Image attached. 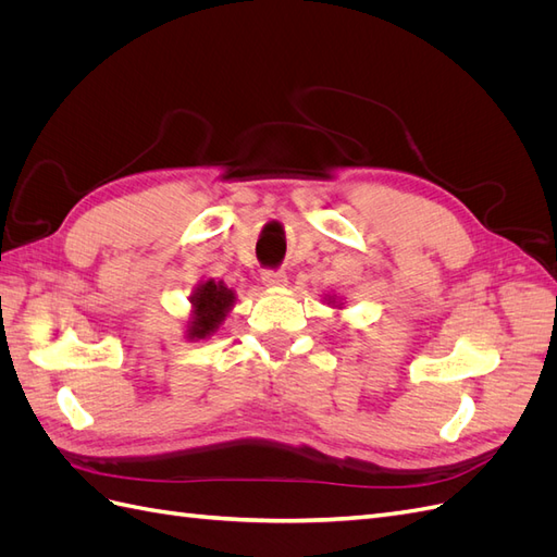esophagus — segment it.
Instances as JSON below:
<instances>
[{"instance_id":"esophagus-1","label":"esophagus","mask_w":557,"mask_h":557,"mask_svg":"<svg viewBox=\"0 0 557 557\" xmlns=\"http://www.w3.org/2000/svg\"><path fill=\"white\" fill-rule=\"evenodd\" d=\"M262 283L269 285V288H281V285H285V272H281V269H264Z\"/></svg>"}]
</instances>
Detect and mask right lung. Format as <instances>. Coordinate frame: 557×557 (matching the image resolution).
<instances>
[{"mask_svg": "<svg viewBox=\"0 0 557 557\" xmlns=\"http://www.w3.org/2000/svg\"><path fill=\"white\" fill-rule=\"evenodd\" d=\"M193 301V320L188 327L190 339H207L218 325L223 323L230 307L234 305V290H230L223 281L209 278L207 283L197 285L190 295Z\"/></svg>", "mask_w": 557, "mask_h": 557, "instance_id": "obj_1", "label": "right lung"}]
</instances>
